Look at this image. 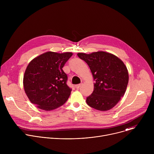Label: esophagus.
Instances as JSON below:
<instances>
[{
    "instance_id": "esophagus-1",
    "label": "esophagus",
    "mask_w": 154,
    "mask_h": 154,
    "mask_svg": "<svg viewBox=\"0 0 154 154\" xmlns=\"http://www.w3.org/2000/svg\"><path fill=\"white\" fill-rule=\"evenodd\" d=\"M81 85H82V84H78V85H76L75 86V87L77 89H79V88L81 86Z\"/></svg>"
}]
</instances>
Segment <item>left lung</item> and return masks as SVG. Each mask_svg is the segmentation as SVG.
I'll return each mask as SVG.
<instances>
[{"mask_svg":"<svg viewBox=\"0 0 154 154\" xmlns=\"http://www.w3.org/2000/svg\"><path fill=\"white\" fill-rule=\"evenodd\" d=\"M77 55L89 66L96 82L93 93L86 97L87 104L100 111L110 109L126 91L128 73L125 65L116 56L103 51Z\"/></svg>","mask_w":154,"mask_h":154,"instance_id":"left-lung-1","label":"left lung"}]
</instances>
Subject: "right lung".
Segmentation results:
<instances>
[{"mask_svg":"<svg viewBox=\"0 0 154 154\" xmlns=\"http://www.w3.org/2000/svg\"><path fill=\"white\" fill-rule=\"evenodd\" d=\"M72 52H48L33 59L24 73L23 84L30 101L38 108L50 111L68 99L71 88L63 68Z\"/></svg>","mask_w":154,"mask_h":154,"instance_id":"add662e5","label":"right lung"}]
</instances>
